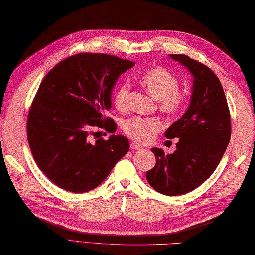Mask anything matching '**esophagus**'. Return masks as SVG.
Returning a JSON list of instances; mask_svg holds the SVG:
<instances>
[{"label":"esophagus","instance_id":"obj_1","mask_svg":"<svg viewBox=\"0 0 255 255\" xmlns=\"http://www.w3.org/2000/svg\"><path fill=\"white\" fill-rule=\"evenodd\" d=\"M130 149L133 150V151H138V150H142V147L140 144L133 142V143L130 144Z\"/></svg>","mask_w":255,"mask_h":255}]
</instances>
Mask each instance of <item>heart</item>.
<instances>
[{"label": "heart", "mask_w": 255, "mask_h": 255, "mask_svg": "<svg viewBox=\"0 0 255 255\" xmlns=\"http://www.w3.org/2000/svg\"><path fill=\"white\" fill-rule=\"evenodd\" d=\"M140 83L148 93L159 101L160 110L166 114H176L184 105L185 96L178 91V81L164 68H152L140 75ZM130 85L123 83L116 91L115 105L121 111L128 106ZM163 125L158 118L134 116L125 121L123 130L129 138L139 143H148L154 138Z\"/></svg>", "instance_id": "obj_1"}]
</instances>
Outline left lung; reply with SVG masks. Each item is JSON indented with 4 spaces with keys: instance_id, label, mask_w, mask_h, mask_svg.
I'll return each mask as SVG.
<instances>
[{
    "instance_id": "left-lung-1",
    "label": "left lung",
    "mask_w": 255,
    "mask_h": 255,
    "mask_svg": "<svg viewBox=\"0 0 255 255\" xmlns=\"http://www.w3.org/2000/svg\"><path fill=\"white\" fill-rule=\"evenodd\" d=\"M169 56L192 74L191 101L186 112L164 133L167 139H178L174 153L166 155L162 149H151L156 163L145 177L156 192L176 196L193 191L213 174L230 141L231 123L216 74L187 56Z\"/></svg>"
}]
</instances>
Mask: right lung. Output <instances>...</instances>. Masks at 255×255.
I'll return each instance as SVG.
<instances>
[{"label": "right lung", "instance_id": "add662e5", "mask_svg": "<svg viewBox=\"0 0 255 255\" xmlns=\"http://www.w3.org/2000/svg\"><path fill=\"white\" fill-rule=\"evenodd\" d=\"M134 62L104 53H79L53 67L37 91L27 119V138L38 167L57 186L85 193L105 180L128 152L122 134L92 142L94 127L114 133L105 117L121 74Z\"/></svg>", "mask_w": 255, "mask_h": 255}]
</instances>
